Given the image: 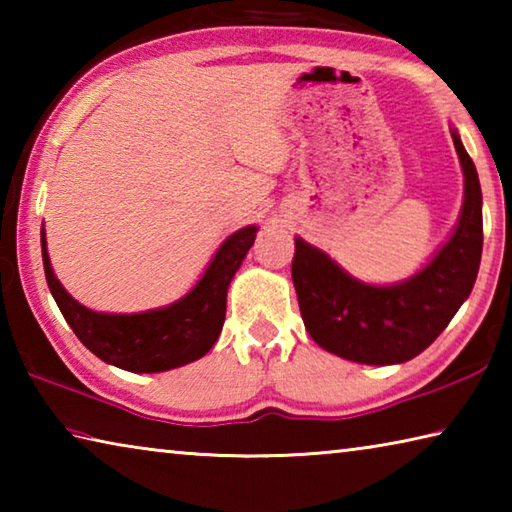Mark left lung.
Wrapping results in <instances>:
<instances>
[{"instance_id":"8db88e82","label":"left lung","mask_w":512,"mask_h":512,"mask_svg":"<svg viewBox=\"0 0 512 512\" xmlns=\"http://www.w3.org/2000/svg\"><path fill=\"white\" fill-rule=\"evenodd\" d=\"M452 140L465 176L461 219L436 257L409 280L363 284L323 250L296 239L293 287L307 332L323 350L370 366L404 363L438 339L472 293L483 250L481 185L456 131Z\"/></svg>"}]
</instances>
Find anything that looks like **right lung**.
Segmentation results:
<instances>
[{"mask_svg":"<svg viewBox=\"0 0 512 512\" xmlns=\"http://www.w3.org/2000/svg\"><path fill=\"white\" fill-rule=\"evenodd\" d=\"M257 225L223 241L196 287L169 307L142 314H99L63 289L49 262L45 230H40L42 264L51 296L79 341L101 361L128 372H162L201 359L210 352L225 320V296L253 246Z\"/></svg>","mask_w":512,"mask_h":512,"instance_id":"right-lung-1","label":"right lung"}]
</instances>
